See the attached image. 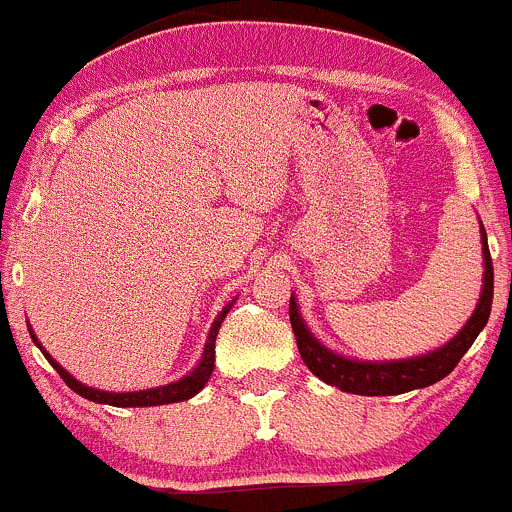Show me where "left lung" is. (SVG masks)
<instances>
[{
    "label": "left lung",
    "instance_id": "left-lung-1",
    "mask_svg": "<svg viewBox=\"0 0 512 512\" xmlns=\"http://www.w3.org/2000/svg\"><path fill=\"white\" fill-rule=\"evenodd\" d=\"M480 234L482 265H485V272H482V295L477 300L475 313L470 315V321L462 326V331L450 343H444L442 348L424 353V356L399 358V361H356V358H346L323 346L310 333V328L305 326L298 303L290 295V323H293L295 341H298V351L305 366L318 379L326 381V384L338 386V389L348 391V394L361 396L404 394V391L437 384L439 379L452 374V369L460 364V358L465 356L467 348L475 343V338L485 328L487 318H490V308H493V260H490V250H487V234L482 222Z\"/></svg>",
    "mask_w": 512,
    "mask_h": 512
}]
</instances>
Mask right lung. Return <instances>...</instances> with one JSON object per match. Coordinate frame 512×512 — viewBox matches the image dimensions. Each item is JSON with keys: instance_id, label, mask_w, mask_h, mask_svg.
<instances>
[{"instance_id": "obj_1", "label": "right lung", "mask_w": 512, "mask_h": 512, "mask_svg": "<svg viewBox=\"0 0 512 512\" xmlns=\"http://www.w3.org/2000/svg\"><path fill=\"white\" fill-rule=\"evenodd\" d=\"M234 303V300H232ZM232 303L224 305L222 313L217 315V321L212 323V331H209L207 336V346H204L202 351V358H199V364L194 366V369L189 371L186 376H181L179 381H171V384L166 386H156V389H143V391H100V389H93V386H85L80 384L78 379H73V376L68 374V371L62 369L60 364H57L55 358L50 356V353L42 348V343L35 338V331L30 328V336L32 341H35V346L40 348L42 356L47 358L52 364V369L57 371V374L62 376V381L70 386V389L75 391V394L85 396L88 401H95V404H108V407H159V404H174V401H186L191 399L194 394H199V391L204 389V384L209 381V376H212L214 371V341H217V333H219V326H222V321L227 318L229 308H232Z\"/></svg>"}]
</instances>
